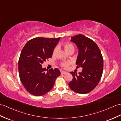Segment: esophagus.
Listing matches in <instances>:
<instances>
[{
  "label": "esophagus",
  "instance_id": "obj_1",
  "mask_svg": "<svg viewBox=\"0 0 121 121\" xmlns=\"http://www.w3.org/2000/svg\"><path fill=\"white\" fill-rule=\"evenodd\" d=\"M67 73V72L64 71H61V74H66Z\"/></svg>",
  "mask_w": 121,
  "mask_h": 121
}]
</instances>
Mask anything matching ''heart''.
Instances as JSON below:
<instances>
[{
	"label": "heart",
	"mask_w": 121,
	"mask_h": 121,
	"mask_svg": "<svg viewBox=\"0 0 121 121\" xmlns=\"http://www.w3.org/2000/svg\"><path fill=\"white\" fill-rule=\"evenodd\" d=\"M64 49L65 50V51L68 53L69 51L71 50H74V47L71 43H66L64 45ZM56 49H55L53 51V54H55L56 53ZM70 63L69 61H67V62H64L62 64H61V66H62L64 68H66L68 66L70 65Z\"/></svg>",
	"instance_id": "obj_1"
}]
</instances>
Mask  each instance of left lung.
Returning a JSON list of instances; mask_svg holds the SVG:
<instances>
[{"mask_svg": "<svg viewBox=\"0 0 121 121\" xmlns=\"http://www.w3.org/2000/svg\"><path fill=\"white\" fill-rule=\"evenodd\" d=\"M71 42L77 46L78 53L76 61L77 67L83 68L77 74L70 72L73 79L69 83L71 89L74 92L88 93L98 85L103 70V58L98 45L90 38L82 34L71 37Z\"/></svg>", "mask_w": 121, "mask_h": 121, "instance_id": "obj_1", "label": "left lung"}]
</instances>
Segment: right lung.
Here are the masks:
<instances>
[{"label": "right lung", "mask_w": 121, "mask_h": 121, "mask_svg": "<svg viewBox=\"0 0 121 121\" xmlns=\"http://www.w3.org/2000/svg\"><path fill=\"white\" fill-rule=\"evenodd\" d=\"M60 39L36 37L26 43L18 61L19 78L26 91L35 96L45 95L53 87L55 79L60 75L57 68L47 70L42 64L51 58Z\"/></svg>", "instance_id": "1"}]
</instances>
